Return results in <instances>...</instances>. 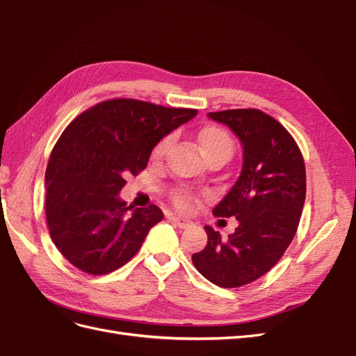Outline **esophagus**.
<instances>
[{
    "instance_id": "34e87169",
    "label": "esophagus",
    "mask_w": 356,
    "mask_h": 356,
    "mask_svg": "<svg viewBox=\"0 0 356 356\" xmlns=\"http://www.w3.org/2000/svg\"><path fill=\"white\" fill-rule=\"evenodd\" d=\"M172 221H174L179 229H187V227H190V225L193 224L190 220L181 218V217H172Z\"/></svg>"
}]
</instances>
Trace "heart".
I'll return each mask as SVG.
<instances>
[{
    "mask_svg": "<svg viewBox=\"0 0 356 356\" xmlns=\"http://www.w3.org/2000/svg\"><path fill=\"white\" fill-rule=\"evenodd\" d=\"M199 143L200 148L208 160L217 156L230 157L233 152V139L227 131H224L220 126H208L200 131L199 134ZM170 145V136H163L160 141L154 145L152 152V160L160 161L165 157L168 148ZM172 202L175 207L181 211H190L193 204L196 202V196L187 188H175L170 193Z\"/></svg>",
    "mask_w": 356,
    "mask_h": 356,
    "instance_id": "heart-1",
    "label": "heart"
}]
</instances>
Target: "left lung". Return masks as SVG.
I'll return each instance as SVG.
<instances>
[{"label": "left lung", "mask_w": 356, "mask_h": 356, "mask_svg": "<svg viewBox=\"0 0 356 356\" xmlns=\"http://www.w3.org/2000/svg\"><path fill=\"white\" fill-rule=\"evenodd\" d=\"M208 115L227 124L243 145L241 177L212 211L236 217L239 225L227 239L204 225L208 243L191 261L212 284L238 288L270 270L294 239L306 199L305 159L286 129L261 110Z\"/></svg>", "instance_id": "1"}]
</instances>
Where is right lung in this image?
Listing matches in <instances>:
<instances>
[{
    "label": "right lung",
    "mask_w": 356,
    "mask_h": 356,
    "mask_svg": "<svg viewBox=\"0 0 356 356\" xmlns=\"http://www.w3.org/2000/svg\"><path fill=\"white\" fill-rule=\"evenodd\" d=\"M196 114L115 98L67 126L46 169V220L53 243L74 267L99 276L132 260L163 212L156 204L126 207L118 191L127 175L147 168L161 138Z\"/></svg>",
    "instance_id": "add662e5"
}]
</instances>
